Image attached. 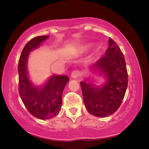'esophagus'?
<instances>
[{
	"label": "esophagus",
	"mask_w": 149,
	"mask_h": 149,
	"mask_svg": "<svg viewBox=\"0 0 149 149\" xmlns=\"http://www.w3.org/2000/svg\"><path fill=\"white\" fill-rule=\"evenodd\" d=\"M71 76L73 78L76 79V78L79 76V73H78V71H72V73H71Z\"/></svg>",
	"instance_id": "esophagus-1"
}]
</instances>
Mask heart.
Returning <instances> with one entry per match:
<instances>
[{"label": "heart", "mask_w": 149, "mask_h": 149, "mask_svg": "<svg viewBox=\"0 0 149 149\" xmlns=\"http://www.w3.org/2000/svg\"><path fill=\"white\" fill-rule=\"evenodd\" d=\"M90 47V44H87V45H85L84 46H83V47H82V49L84 51L87 50V49H88Z\"/></svg>", "instance_id": "heart-1"}]
</instances>
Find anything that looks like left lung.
I'll use <instances>...</instances> for the list:
<instances>
[{"mask_svg":"<svg viewBox=\"0 0 149 149\" xmlns=\"http://www.w3.org/2000/svg\"><path fill=\"white\" fill-rule=\"evenodd\" d=\"M105 79L98 85L90 77L80 82L86 109L97 117H107L118 110L127 90L128 76L125 57L111 38L105 55L89 69Z\"/></svg>","mask_w":149,"mask_h":149,"instance_id":"left-lung-1","label":"left lung"}]
</instances>
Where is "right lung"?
<instances>
[{
    "instance_id": "right-lung-1",
    "label": "right lung",
    "mask_w": 149,
    "mask_h": 149,
    "mask_svg": "<svg viewBox=\"0 0 149 149\" xmlns=\"http://www.w3.org/2000/svg\"><path fill=\"white\" fill-rule=\"evenodd\" d=\"M49 36H37L26 44L20 55L18 64L19 93L29 112L40 120L54 117L60 111L62 93L69 78L65 75H52L45 83L36 85L29 78L27 69L29 56L38 48Z\"/></svg>"
}]
</instances>
